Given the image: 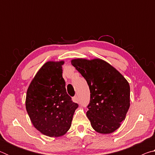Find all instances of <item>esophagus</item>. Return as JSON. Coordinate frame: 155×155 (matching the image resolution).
Wrapping results in <instances>:
<instances>
[{"mask_svg": "<svg viewBox=\"0 0 155 155\" xmlns=\"http://www.w3.org/2000/svg\"><path fill=\"white\" fill-rule=\"evenodd\" d=\"M72 101L74 102V103H78V96H74L72 98Z\"/></svg>", "mask_w": 155, "mask_h": 155, "instance_id": "esophagus-1", "label": "esophagus"}]
</instances>
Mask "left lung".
Segmentation results:
<instances>
[{"instance_id":"1","label":"left lung","mask_w":155,"mask_h":155,"mask_svg":"<svg viewBox=\"0 0 155 155\" xmlns=\"http://www.w3.org/2000/svg\"><path fill=\"white\" fill-rule=\"evenodd\" d=\"M87 81L90 101L87 117L96 132H114L124 120L130 107V86L126 78L108 63L100 59L71 61Z\"/></svg>"}]
</instances>
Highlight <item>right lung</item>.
Instances as JSON below:
<instances>
[{
	"label": "right lung",
	"mask_w": 155,
	"mask_h": 155,
	"mask_svg": "<svg viewBox=\"0 0 155 155\" xmlns=\"http://www.w3.org/2000/svg\"><path fill=\"white\" fill-rule=\"evenodd\" d=\"M64 61H48L37 72L26 97V109L37 130L48 137H60L71 127L78 107L66 92L62 77Z\"/></svg>",
	"instance_id": "right-lung-1"
}]
</instances>
